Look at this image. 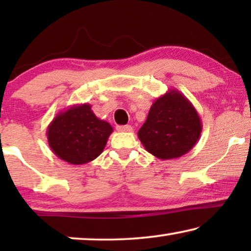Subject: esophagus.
Returning a JSON list of instances; mask_svg holds the SVG:
<instances>
[{
	"label": "esophagus",
	"mask_w": 251,
	"mask_h": 251,
	"mask_svg": "<svg viewBox=\"0 0 251 251\" xmlns=\"http://www.w3.org/2000/svg\"><path fill=\"white\" fill-rule=\"evenodd\" d=\"M116 129H118L119 131H122V132H132V130H133L131 126H116Z\"/></svg>",
	"instance_id": "1"
}]
</instances>
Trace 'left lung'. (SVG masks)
Listing matches in <instances>:
<instances>
[{
    "label": "left lung",
    "instance_id": "left-lung-1",
    "mask_svg": "<svg viewBox=\"0 0 251 251\" xmlns=\"http://www.w3.org/2000/svg\"><path fill=\"white\" fill-rule=\"evenodd\" d=\"M201 131V119L193 104L177 89H170L151 106L138 138L152 155L171 160L190 152Z\"/></svg>",
    "mask_w": 251,
    "mask_h": 251
}]
</instances>
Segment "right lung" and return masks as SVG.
Here are the masks:
<instances>
[{
    "label": "right lung",
    "mask_w": 251,
    "mask_h": 251,
    "mask_svg": "<svg viewBox=\"0 0 251 251\" xmlns=\"http://www.w3.org/2000/svg\"><path fill=\"white\" fill-rule=\"evenodd\" d=\"M112 132V126L98 119L90 104H77L58 113L48 126L47 137L59 159L78 166L100 155Z\"/></svg>",
    "instance_id": "1"
}]
</instances>
